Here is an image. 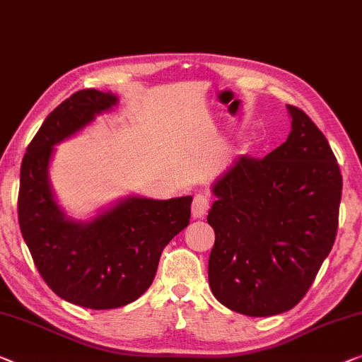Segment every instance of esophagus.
I'll list each match as a JSON object with an SVG mask.
<instances>
[{"label": "esophagus", "mask_w": 362, "mask_h": 362, "mask_svg": "<svg viewBox=\"0 0 362 362\" xmlns=\"http://www.w3.org/2000/svg\"><path fill=\"white\" fill-rule=\"evenodd\" d=\"M209 207H211V204H209V199L206 196H201V194H197V196H194V201H192V217L194 218H204L206 216Z\"/></svg>", "instance_id": "34e87169"}]
</instances>
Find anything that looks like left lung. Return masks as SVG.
Masks as SVG:
<instances>
[{"label": "left lung", "instance_id": "1", "mask_svg": "<svg viewBox=\"0 0 362 362\" xmlns=\"http://www.w3.org/2000/svg\"><path fill=\"white\" fill-rule=\"evenodd\" d=\"M291 134L263 160L238 156L216 180L207 222L216 232L209 286L248 317L296 307L332 251L343 177L328 140L289 106Z\"/></svg>", "mask_w": 362, "mask_h": 362}]
</instances>
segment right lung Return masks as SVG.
Masks as SVG:
<instances>
[{
  "instance_id": "right-lung-1",
  "label": "right lung",
  "mask_w": 362,
  "mask_h": 362,
  "mask_svg": "<svg viewBox=\"0 0 362 362\" xmlns=\"http://www.w3.org/2000/svg\"><path fill=\"white\" fill-rule=\"evenodd\" d=\"M114 93L81 90L49 114L21 165V233L47 286L75 305L106 310L137 300L153 282L161 251L189 225L191 196L130 194L90 220L66 216L49 176L55 145L112 111Z\"/></svg>"
}]
</instances>
